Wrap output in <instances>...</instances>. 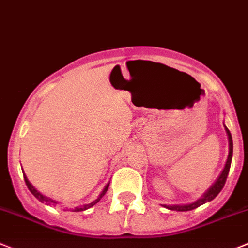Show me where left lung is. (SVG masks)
Listing matches in <instances>:
<instances>
[{"label": "left lung", "instance_id": "obj_1", "mask_svg": "<svg viewBox=\"0 0 248 248\" xmlns=\"http://www.w3.org/2000/svg\"><path fill=\"white\" fill-rule=\"evenodd\" d=\"M225 131H226L227 135V140H229V155H227L226 163H225V167L222 169L221 174L218 175L217 179L215 180L213 185H211L210 188L207 189L204 194L202 195L200 199H198L196 202H191V204H184V205H163L164 207L169 209V210H177V211H189V210H194L198 206H202V204L205 202H211L213 199H215L217 194L222 190L224 188L225 182H226V178L229 175L230 171V166H231V160H232V151H233V144H232V137H231V133H230L229 128L224 124Z\"/></svg>", "mask_w": 248, "mask_h": 248}]
</instances>
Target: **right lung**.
I'll return each instance as SVG.
<instances>
[{
    "label": "right lung",
    "mask_w": 248,
    "mask_h": 248,
    "mask_svg": "<svg viewBox=\"0 0 248 248\" xmlns=\"http://www.w3.org/2000/svg\"><path fill=\"white\" fill-rule=\"evenodd\" d=\"M23 177H24V182H26V184H27V186H28V189H30V191H31V193L33 194V195L35 196V198H37L38 200H39V202H46V204H48V205H50V204H53V205H54V204H58V202H55V200L50 199V198H48V196H46V195H43V194H42V193H39V191H38L37 189H35L34 186H33V185L31 184L30 180H28V178L26 177V174H24V173H23ZM108 185H110V183H108V184H106V186H105L104 190H102L101 193H100V195L97 196V199H96V200H93V202H90V204L82 205L81 207H75V210H74V211H82V210H86V209H89V207H91V206H93V205H95V204H97V202H99L100 200H101L102 196H104L105 194H106V191H108Z\"/></svg>",
    "instance_id": "1"
}]
</instances>
